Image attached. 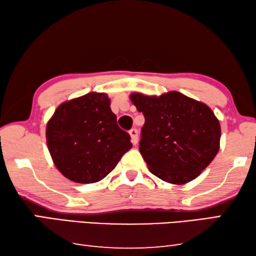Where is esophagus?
<instances>
[{
	"instance_id": "1",
	"label": "esophagus",
	"mask_w": 256,
	"mask_h": 256,
	"mask_svg": "<svg viewBox=\"0 0 256 256\" xmlns=\"http://www.w3.org/2000/svg\"><path fill=\"white\" fill-rule=\"evenodd\" d=\"M130 136H131V141L133 144H136L138 141V130L136 128H131L130 130Z\"/></svg>"
}]
</instances>
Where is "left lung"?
I'll use <instances>...</instances> for the list:
<instances>
[{
	"mask_svg": "<svg viewBox=\"0 0 256 256\" xmlns=\"http://www.w3.org/2000/svg\"><path fill=\"white\" fill-rule=\"evenodd\" d=\"M130 97L146 118L140 152L151 172L174 184L197 178L220 150V125L212 110L178 92Z\"/></svg>",
	"mask_w": 256,
	"mask_h": 256,
	"instance_id": "obj_1",
	"label": "left lung"
}]
</instances>
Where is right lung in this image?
<instances>
[{"mask_svg": "<svg viewBox=\"0 0 256 256\" xmlns=\"http://www.w3.org/2000/svg\"><path fill=\"white\" fill-rule=\"evenodd\" d=\"M110 105L104 92H90L64 102L49 120L46 136L51 158L74 182L104 179L132 148L131 136L118 128Z\"/></svg>", "mask_w": 256, "mask_h": 256, "instance_id": "right-lung-1", "label": "right lung"}]
</instances>
